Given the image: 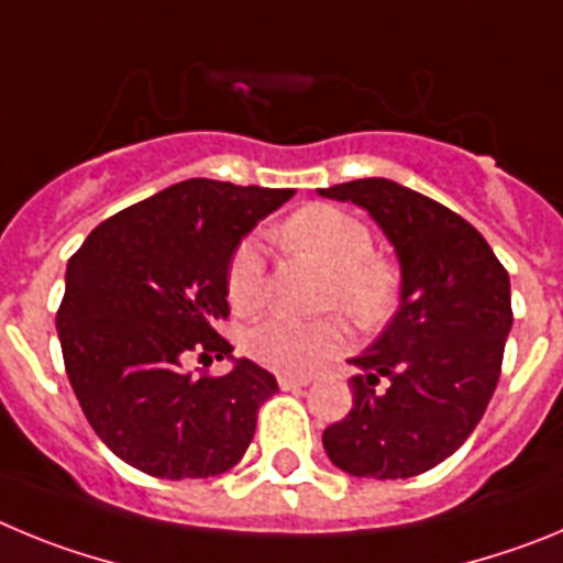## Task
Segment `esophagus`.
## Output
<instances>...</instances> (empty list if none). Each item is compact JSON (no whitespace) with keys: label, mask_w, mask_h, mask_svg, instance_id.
I'll list each match as a JSON object with an SVG mask.
<instances>
[{"label":"esophagus","mask_w":563,"mask_h":563,"mask_svg":"<svg viewBox=\"0 0 563 563\" xmlns=\"http://www.w3.org/2000/svg\"><path fill=\"white\" fill-rule=\"evenodd\" d=\"M278 386L285 391H298L310 386V377H296V375H278Z\"/></svg>","instance_id":"1"}]
</instances>
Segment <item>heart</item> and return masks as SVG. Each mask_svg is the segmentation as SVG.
Masks as SVG:
<instances>
[{"instance_id": "b5f03b06", "label": "heart", "mask_w": 563, "mask_h": 563, "mask_svg": "<svg viewBox=\"0 0 563 563\" xmlns=\"http://www.w3.org/2000/svg\"><path fill=\"white\" fill-rule=\"evenodd\" d=\"M282 236L296 251L307 253L330 271L327 305L350 312L357 324H383L400 301V267L372 253V231L341 208H298L282 228ZM228 301L233 310L251 312L265 298V256L256 239H242L228 262ZM350 343V330L341 318L296 321L271 316L247 332V355L262 366L285 375H310L321 363Z\"/></svg>"}]
</instances>
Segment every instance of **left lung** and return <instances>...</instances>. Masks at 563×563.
Wrapping results in <instances>:
<instances>
[{
    "label": "left lung",
    "mask_w": 563,
    "mask_h": 563,
    "mask_svg": "<svg viewBox=\"0 0 563 563\" xmlns=\"http://www.w3.org/2000/svg\"><path fill=\"white\" fill-rule=\"evenodd\" d=\"M318 194L369 211L400 262V307L350 361L361 369L350 377L352 409L324 431V451L366 479L426 474L471 437L494 397L514 327L510 278L471 222L400 183L366 177Z\"/></svg>",
    "instance_id": "obj_1"
}]
</instances>
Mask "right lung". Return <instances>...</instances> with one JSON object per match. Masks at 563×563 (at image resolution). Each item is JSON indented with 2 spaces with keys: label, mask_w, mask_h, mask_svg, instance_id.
Here are the masks:
<instances>
[{
  "label": "right lung",
  "mask_w": 563,
  "mask_h": 563,
  "mask_svg": "<svg viewBox=\"0 0 563 563\" xmlns=\"http://www.w3.org/2000/svg\"><path fill=\"white\" fill-rule=\"evenodd\" d=\"M292 188L194 180L123 208L67 265L56 316L69 386L114 456L157 479H206L245 456L276 377L217 332L228 262ZM231 356L222 378L181 369Z\"/></svg>",
  "instance_id": "obj_1"
}]
</instances>
